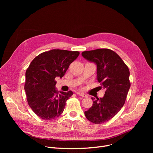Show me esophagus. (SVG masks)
Wrapping results in <instances>:
<instances>
[{
  "instance_id": "obj_1",
  "label": "esophagus",
  "mask_w": 153,
  "mask_h": 153,
  "mask_svg": "<svg viewBox=\"0 0 153 153\" xmlns=\"http://www.w3.org/2000/svg\"><path fill=\"white\" fill-rule=\"evenodd\" d=\"M76 94H77V95H78L79 96H81V97H86V96H87L85 94H84V93H82L81 92H77Z\"/></svg>"
}]
</instances>
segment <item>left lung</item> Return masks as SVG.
<instances>
[{
  "mask_svg": "<svg viewBox=\"0 0 153 153\" xmlns=\"http://www.w3.org/2000/svg\"><path fill=\"white\" fill-rule=\"evenodd\" d=\"M82 56L96 64L100 87L105 89L103 97L92 98V106L84 114L92 123H103L116 115L125 104L131 85L130 71L115 51L107 48L84 51Z\"/></svg>",
  "mask_w": 153,
  "mask_h": 153,
  "instance_id": "obj_1",
  "label": "left lung"
}]
</instances>
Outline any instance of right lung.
<instances>
[{
  "label": "right lung",
  "mask_w": 153,
  "mask_h": 153,
  "mask_svg": "<svg viewBox=\"0 0 153 153\" xmlns=\"http://www.w3.org/2000/svg\"><path fill=\"white\" fill-rule=\"evenodd\" d=\"M79 54V51L52 50L39 54L31 62L26 71L24 89L28 105L39 118L51 120L63 112L73 92H59L55 78L63 77Z\"/></svg>",
  "instance_id": "add662e5"
}]
</instances>
